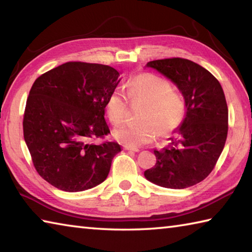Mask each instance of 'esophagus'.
I'll list each match as a JSON object with an SVG mask.
<instances>
[{
  "label": "esophagus",
  "instance_id": "1",
  "mask_svg": "<svg viewBox=\"0 0 252 252\" xmlns=\"http://www.w3.org/2000/svg\"><path fill=\"white\" fill-rule=\"evenodd\" d=\"M124 150H128V151H133V152H139L140 150L138 148L135 147H130V146H124Z\"/></svg>",
  "mask_w": 252,
  "mask_h": 252
}]
</instances>
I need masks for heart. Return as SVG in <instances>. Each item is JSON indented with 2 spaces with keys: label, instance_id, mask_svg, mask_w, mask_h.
I'll use <instances>...</instances> for the list:
<instances>
[{
  "label": "heart",
  "instance_id": "obj_1",
  "mask_svg": "<svg viewBox=\"0 0 252 252\" xmlns=\"http://www.w3.org/2000/svg\"><path fill=\"white\" fill-rule=\"evenodd\" d=\"M128 95L133 103L145 104L140 124H126L114 130L117 140L130 147L150 143L160 136L172 132L185 116V100L166 79L152 73H141L128 81ZM109 120L114 125L125 121L128 110L124 91L113 90L105 102Z\"/></svg>",
  "mask_w": 252,
  "mask_h": 252
}]
</instances>
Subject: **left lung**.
<instances>
[{
  "instance_id": "8db88e82",
  "label": "left lung",
  "mask_w": 252,
  "mask_h": 252,
  "mask_svg": "<svg viewBox=\"0 0 252 252\" xmlns=\"http://www.w3.org/2000/svg\"><path fill=\"white\" fill-rule=\"evenodd\" d=\"M146 66L177 87L186 112L168 145L155 150L157 163L145 171V177L164 188L193 186L212 172L226 141L228 109L222 86L209 70L189 60H157Z\"/></svg>"
}]
</instances>
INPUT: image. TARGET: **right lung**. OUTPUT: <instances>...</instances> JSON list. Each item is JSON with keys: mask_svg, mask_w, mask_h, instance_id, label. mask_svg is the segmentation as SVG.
I'll list each match as a JSON object with an SVG mask.
<instances>
[{"mask_svg": "<svg viewBox=\"0 0 252 252\" xmlns=\"http://www.w3.org/2000/svg\"><path fill=\"white\" fill-rule=\"evenodd\" d=\"M107 65L68 62L38 77L24 114V138L39 175L63 191L77 192L103 183L117 142L92 143L110 133L107 96L121 81Z\"/></svg>", "mask_w": 252, "mask_h": 252, "instance_id": "1", "label": "right lung"}]
</instances>
